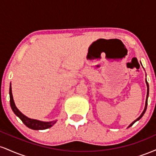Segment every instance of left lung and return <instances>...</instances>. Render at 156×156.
<instances>
[{
  "label": "left lung",
  "instance_id": "1",
  "mask_svg": "<svg viewBox=\"0 0 156 156\" xmlns=\"http://www.w3.org/2000/svg\"><path fill=\"white\" fill-rule=\"evenodd\" d=\"M146 83H147V98H146V102H145V107H144V111H143V112L141 113V114L140 116H139V117L137 118L136 119V120H134L133 122L131 123V124H130L129 126H128V128H130V126H132V125H133L134 123L136 122V121H138V120H139V119H141V117H143V115H144V113H145V112H146V109H147V99H148V96H149V85H148V83H147V79H146Z\"/></svg>",
  "mask_w": 156,
  "mask_h": 156
}]
</instances>
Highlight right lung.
<instances>
[{
  "label": "right lung",
  "instance_id": "right-lung-1",
  "mask_svg": "<svg viewBox=\"0 0 156 156\" xmlns=\"http://www.w3.org/2000/svg\"><path fill=\"white\" fill-rule=\"evenodd\" d=\"M9 96H10V105L13 112L17 116L22 122L26 125L28 128H31L32 130H44L47 128H51L53 125L56 122V121H51V122H42L37 120V119H31V118L27 117L24 114H23L16 107L15 102L13 100V96H12V87L10 84L9 88Z\"/></svg>",
  "mask_w": 156,
  "mask_h": 156
}]
</instances>
